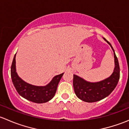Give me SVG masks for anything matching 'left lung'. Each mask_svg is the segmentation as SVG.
I'll return each instance as SVG.
<instances>
[{
	"mask_svg": "<svg viewBox=\"0 0 129 129\" xmlns=\"http://www.w3.org/2000/svg\"><path fill=\"white\" fill-rule=\"evenodd\" d=\"M110 45L114 52L115 67L112 75L107 79L97 82H90L74 74L73 85L77 97L86 102H95L107 97L117 86L120 78V67L117 57L110 42L104 38Z\"/></svg>",
	"mask_w": 129,
	"mask_h": 129,
	"instance_id": "1",
	"label": "left lung"
}]
</instances>
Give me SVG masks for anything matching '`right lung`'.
Instances as JSON below:
<instances>
[{
  "mask_svg": "<svg viewBox=\"0 0 129 129\" xmlns=\"http://www.w3.org/2000/svg\"><path fill=\"white\" fill-rule=\"evenodd\" d=\"M15 56L11 66V77L13 84L20 95L25 99L37 104L45 103L51 100L56 92L57 86L63 73L55 75L45 86H36L26 82L18 75L16 72Z\"/></svg>",
  "mask_w": 129,
  "mask_h": 129,
  "instance_id": "1",
  "label": "right lung"
}]
</instances>
